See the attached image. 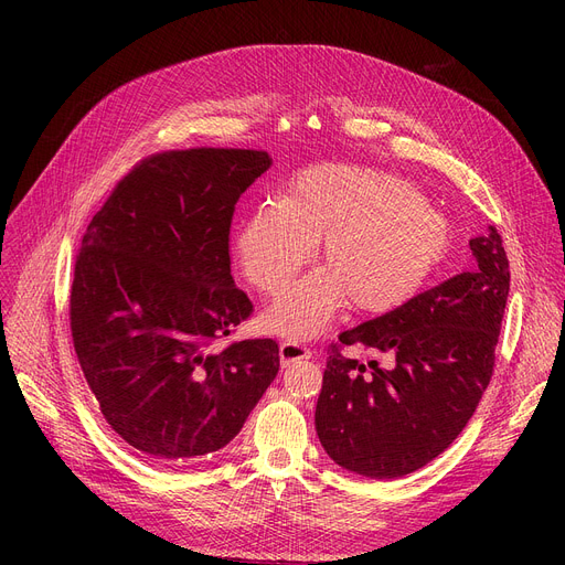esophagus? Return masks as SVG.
Instances as JSON below:
<instances>
[{
    "label": "esophagus",
    "mask_w": 565,
    "mask_h": 565,
    "mask_svg": "<svg viewBox=\"0 0 565 565\" xmlns=\"http://www.w3.org/2000/svg\"><path fill=\"white\" fill-rule=\"evenodd\" d=\"M279 358L281 364H290V362H298V360H309L311 358V350L298 341H284L279 345Z\"/></svg>",
    "instance_id": "obj_1"
}]
</instances>
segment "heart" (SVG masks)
<instances>
[{
	"mask_svg": "<svg viewBox=\"0 0 565 565\" xmlns=\"http://www.w3.org/2000/svg\"><path fill=\"white\" fill-rule=\"evenodd\" d=\"M320 243L322 270L267 313L270 330L311 339L348 305L360 316L405 307L447 260L454 226L398 175L322 164L295 175L284 201L252 207L235 233V254L247 281L275 298Z\"/></svg>",
	"mask_w": 565,
	"mask_h": 565,
	"instance_id": "obj_1",
	"label": "heart"
}]
</instances>
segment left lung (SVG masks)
Listing matches in <instances>:
<instances>
[{"instance_id": "1", "label": "left lung", "mask_w": 565, "mask_h": 565, "mask_svg": "<svg viewBox=\"0 0 565 565\" xmlns=\"http://www.w3.org/2000/svg\"><path fill=\"white\" fill-rule=\"evenodd\" d=\"M469 249L471 270L330 343L316 430L337 465L371 479L405 477L435 460L471 419L494 371L511 270L494 226ZM348 349L384 353L393 366L362 365Z\"/></svg>"}]
</instances>
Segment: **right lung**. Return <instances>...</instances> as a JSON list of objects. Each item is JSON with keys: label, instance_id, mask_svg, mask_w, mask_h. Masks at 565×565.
I'll use <instances>...</instances> for the list:
<instances>
[{"label": "right lung", "instance_id": "add662e5", "mask_svg": "<svg viewBox=\"0 0 565 565\" xmlns=\"http://www.w3.org/2000/svg\"><path fill=\"white\" fill-rule=\"evenodd\" d=\"M267 167L254 148L146 156L82 235L68 305L77 362L109 428L158 465L222 449L279 371L275 339L217 345L254 313L231 277L228 233Z\"/></svg>", "mask_w": 565, "mask_h": 565}]
</instances>
